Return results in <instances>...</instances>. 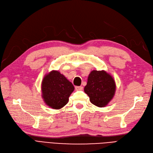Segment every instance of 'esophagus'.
<instances>
[{
  "instance_id": "obj_1",
  "label": "esophagus",
  "mask_w": 153,
  "mask_h": 153,
  "mask_svg": "<svg viewBox=\"0 0 153 153\" xmlns=\"http://www.w3.org/2000/svg\"><path fill=\"white\" fill-rule=\"evenodd\" d=\"M76 90H77V91H80V90H82L83 89V87L80 86H76Z\"/></svg>"
}]
</instances>
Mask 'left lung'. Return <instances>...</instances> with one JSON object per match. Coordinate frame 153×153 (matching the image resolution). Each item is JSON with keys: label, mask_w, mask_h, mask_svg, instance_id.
<instances>
[{"label": "left lung", "mask_w": 153, "mask_h": 153, "mask_svg": "<svg viewBox=\"0 0 153 153\" xmlns=\"http://www.w3.org/2000/svg\"><path fill=\"white\" fill-rule=\"evenodd\" d=\"M85 92L90 102L100 107L106 106L112 99L116 91L113 77L104 71H93L88 76Z\"/></svg>", "instance_id": "obj_1"}]
</instances>
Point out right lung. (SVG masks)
<instances>
[{"instance_id":"obj_1","label":"right lung","mask_w":153,"mask_h":153,"mask_svg":"<svg viewBox=\"0 0 153 153\" xmlns=\"http://www.w3.org/2000/svg\"><path fill=\"white\" fill-rule=\"evenodd\" d=\"M41 90L46 104L52 109H60L68 103L74 87L62 74L52 71L43 78Z\"/></svg>"}]
</instances>
